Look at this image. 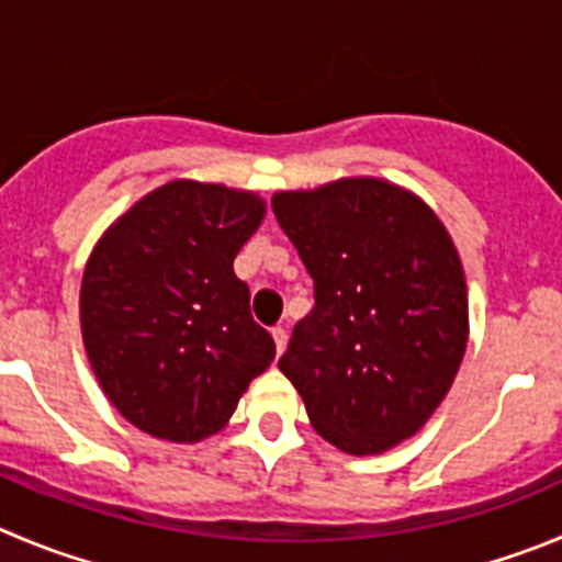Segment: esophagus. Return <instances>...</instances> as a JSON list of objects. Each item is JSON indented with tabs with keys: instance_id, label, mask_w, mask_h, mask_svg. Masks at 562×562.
Masks as SVG:
<instances>
[{
	"instance_id": "obj_1",
	"label": "esophagus",
	"mask_w": 562,
	"mask_h": 562,
	"mask_svg": "<svg viewBox=\"0 0 562 562\" xmlns=\"http://www.w3.org/2000/svg\"><path fill=\"white\" fill-rule=\"evenodd\" d=\"M271 335H274V344H277V355L285 352V346H288V333L282 327H274L271 329Z\"/></svg>"
}]
</instances>
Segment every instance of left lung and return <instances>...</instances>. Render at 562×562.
Returning <instances> with one entry per match:
<instances>
[{"label": "left lung", "mask_w": 562, "mask_h": 562, "mask_svg": "<svg viewBox=\"0 0 562 562\" xmlns=\"http://www.w3.org/2000/svg\"><path fill=\"white\" fill-rule=\"evenodd\" d=\"M271 207L316 291L280 371L333 447L385 452L427 424L465 355L458 249L416 193L376 177L280 191Z\"/></svg>", "instance_id": "left-lung-1"}]
</instances>
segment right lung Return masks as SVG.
I'll use <instances>...</instances> for the list:
<instances>
[{
	"label": "right lung",
	"mask_w": 562,
	"mask_h": 562,
	"mask_svg": "<svg viewBox=\"0 0 562 562\" xmlns=\"http://www.w3.org/2000/svg\"><path fill=\"white\" fill-rule=\"evenodd\" d=\"M266 216L257 193L175 180L93 246L80 288L88 360L113 407L144 432L196 443L218 432L274 340L233 271Z\"/></svg>",
	"instance_id": "1"
}]
</instances>
